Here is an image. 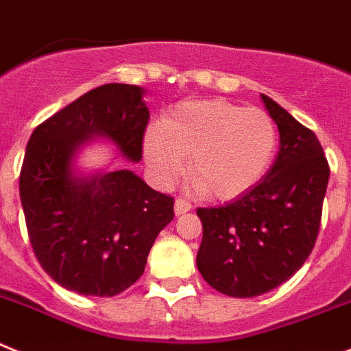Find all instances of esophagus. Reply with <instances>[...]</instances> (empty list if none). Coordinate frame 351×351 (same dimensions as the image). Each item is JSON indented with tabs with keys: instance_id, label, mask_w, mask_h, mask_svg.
Listing matches in <instances>:
<instances>
[{
	"instance_id": "esophagus-1",
	"label": "esophagus",
	"mask_w": 351,
	"mask_h": 351,
	"mask_svg": "<svg viewBox=\"0 0 351 351\" xmlns=\"http://www.w3.org/2000/svg\"><path fill=\"white\" fill-rule=\"evenodd\" d=\"M191 203L185 201V199H176L175 201V215L187 213V211H191Z\"/></svg>"
}]
</instances>
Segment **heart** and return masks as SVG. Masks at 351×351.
<instances>
[{
	"instance_id": "obj_1",
	"label": "heart",
	"mask_w": 351,
	"mask_h": 351,
	"mask_svg": "<svg viewBox=\"0 0 351 351\" xmlns=\"http://www.w3.org/2000/svg\"><path fill=\"white\" fill-rule=\"evenodd\" d=\"M276 125L266 112L223 99L187 101L147 132L143 157L168 185L185 169L201 194L232 201L257 185L274 159Z\"/></svg>"
}]
</instances>
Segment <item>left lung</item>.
I'll return each mask as SVG.
<instances>
[{
	"instance_id": "obj_1",
	"label": "left lung",
	"mask_w": 351,
	"mask_h": 351,
	"mask_svg": "<svg viewBox=\"0 0 351 351\" xmlns=\"http://www.w3.org/2000/svg\"><path fill=\"white\" fill-rule=\"evenodd\" d=\"M261 99L280 132L273 166L232 203L197 210L203 222L197 269L230 298L266 293L301 269L317 241L330 175L315 132L269 96Z\"/></svg>"
}]
</instances>
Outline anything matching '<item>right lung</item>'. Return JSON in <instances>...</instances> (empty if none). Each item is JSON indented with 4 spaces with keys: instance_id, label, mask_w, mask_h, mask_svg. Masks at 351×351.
<instances>
[{
    "instance_id": "add662e5",
    "label": "right lung",
    "mask_w": 351,
    "mask_h": 351,
    "mask_svg": "<svg viewBox=\"0 0 351 351\" xmlns=\"http://www.w3.org/2000/svg\"><path fill=\"white\" fill-rule=\"evenodd\" d=\"M143 96L138 85H101L29 138L19 185L22 210L34 255L66 290L97 298L124 292L143 274L154 241L175 217L173 197L131 169L84 171L77 162L94 140L140 162L150 119Z\"/></svg>"
}]
</instances>
